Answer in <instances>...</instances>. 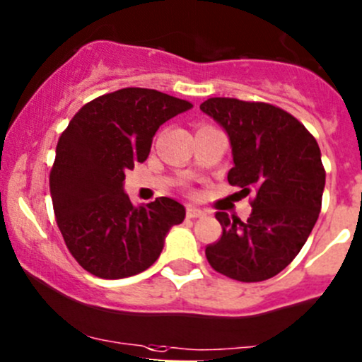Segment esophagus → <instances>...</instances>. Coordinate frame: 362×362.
I'll return each instance as SVG.
<instances>
[{"mask_svg":"<svg viewBox=\"0 0 362 362\" xmlns=\"http://www.w3.org/2000/svg\"><path fill=\"white\" fill-rule=\"evenodd\" d=\"M204 216V211L199 208H194V206H187V218H201Z\"/></svg>","mask_w":362,"mask_h":362,"instance_id":"esophagus-1","label":"esophagus"}]
</instances>
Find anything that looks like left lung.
Masks as SVG:
<instances>
[{
  "label": "left lung",
  "mask_w": 362,
  "mask_h": 362,
  "mask_svg": "<svg viewBox=\"0 0 362 362\" xmlns=\"http://www.w3.org/2000/svg\"><path fill=\"white\" fill-rule=\"evenodd\" d=\"M201 110L230 137L228 184L256 192L245 221L216 213L223 232L206 247L208 263L233 280H268L292 263L321 211L320 146L296 117L269 103L209 98Z\"/></svg>",
  "instance_id": "8db88e82"
}]
</instances>
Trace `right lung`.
Segmentation results:
<instances>
[{
	"mask_svg": "<svg viewBox=\"0 0 362 362\" xmlns=\"http://www.w3.org/2000/svg\"><path fill=\"white\" fill-rule=\"evenodd\" d=\"M189 101L154 89L125 87L103 94L74 115L57 144L49 173L54 216L71 256L90 275L118 280L148 269L165 237L184 221L170 197L132 204L127 170L146 161L154 134Z\"/></svg>",
	"mask_w": 362,
	"mask_h": 362,
	"instance_id": "1",
	"label": "right lung"
}]
</instances>
